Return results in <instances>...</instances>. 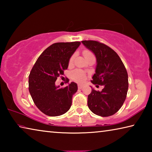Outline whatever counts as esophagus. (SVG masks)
<instances>
[{
    "mask_svg": "<svg viewBox=\"0 0 152 152\" xmlns=\"http://www.w3.org/2000/svg\"><path fill=\"white\" fill-rule=\"evenodd\" d=\"M83 84H78V88L79 89H81V88H82V87H83Z\"/></svg>",
    "mask_w": 152,
    "mask_h": 152,
    "instance_id": "obj_1",
    "label": "esophagus"
}]
</instances>
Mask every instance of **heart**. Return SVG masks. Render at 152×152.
<instances>
[{
  "mask_svg": "<svg viewBox=\"0 0 152 152\" xmlns=\"http://www.w3.org/2000/svg\"><path fill=\"white\" fill-rule=\"evenodd\" d=\"M83 54L85 58H87L90 56H94L93 53H92L91 51L88 50H84L83 51ZM74 58V56H72L70 59V62H72L73 61V59ZM72 78L76 81L78 82H82L84 81L86 78V74L83 71L80 70H76L72 72Z\"/></svg>",
  "mask_w": 152,
  "mask_h": 152,
  "instance_id": "b5f03b06",
  "label": "heart"
}]
</instances>
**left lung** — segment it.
Returning a JSON list of instances; mask_svg holds the SVG:
<instances>
[{
    "label": "left lung",
    "mask_w": 152,
    "mask_h": 152,
    "mask_svg": "<svg viewBox=\"0 0 152 152\" xmlns=\"http://www.w3.org/2000/svg\"><path fill=\"white\" fill-rule=\"evenodd\" d=\"M96 58L95 74L91 82L103 86L101 91L92 88L88 96V107L95 115L109 117L124 103L128 91V74L119 56L109 46L96 41H82Z\"/></svg>",
    "instance_id": "1"
}]
</instances>
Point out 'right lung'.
I'll return each mask as SVG.
<instances>
[{
    "instance_id": "right-lung-1",
    "label": "right lung",
    "mask_w": 152,
    "mask_h": 152,
    "mask_svg": "<svg viewBox=\"0 0 152 152\" xmlns=\"http://www.w3.org/2000/svg\"><path fill=\"white\" fill-rule=\"evenodd\" d=\"M80 45L79 42L53 43L43 51L30 72V94L36 107L46 115L60 116L70 109L78 86L72 82L60 88L55 82L64 75L70 58Z\"/></svg>"
}]
</instances>
